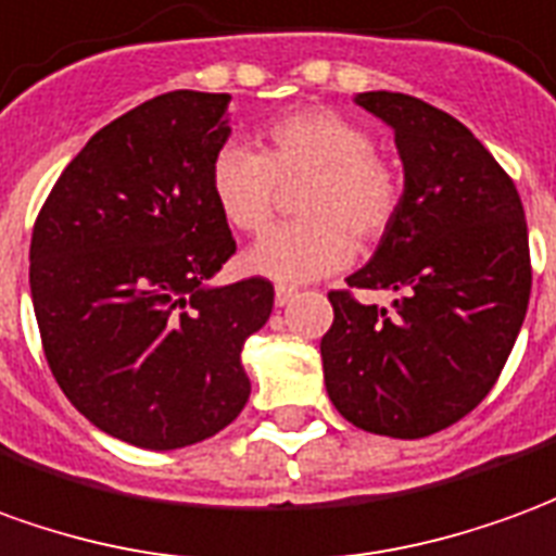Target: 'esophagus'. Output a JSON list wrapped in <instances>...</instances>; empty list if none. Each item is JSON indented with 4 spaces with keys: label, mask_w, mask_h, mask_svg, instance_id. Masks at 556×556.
Instances as JSON below:
<instances>
[{
    "label": "esophagus",
    "mask_w": 556,
    "mask_h": 556,
    "mask_svg": "<svg viewBox=\"0 0 556 556\" xmlns=\"http://www.w3.org/2000/svg\"><path fill=\"white\" fill-rule=\"evenodd\" d=\"M296 296H299L296 287H287V285L275 287V305H281V308H285V305H290V302H293Z\"/></svg>",
    "instance_id": "obj_1"
}]
</instances>
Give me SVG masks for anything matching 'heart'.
<instances>
[{
  "instance_id": "1",
  "label": "heart",
  "mask_w": 556,
  "mask_h": 556,
  "mask_svg": "<svg viewBox=\"0 0 556 556\" xmlns=\"http://www.w3.org/2000/svg\"><path fill=\"white\" fill-rule=\"evenodd\" d=\"M305 179L299 222L281 224L245 254V266L271 281H314L380 242L404 203L397 164L374 149L371 131L332 108H302L271 119L257 149L230 140L208 161V191L224 222L248 236L275 218L281 188Z\"/></svg>"
}]
</instances>
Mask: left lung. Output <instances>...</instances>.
<instances>
[{
	"label": "left lung",
	"mask_w": 556,
	"mask_h": 556,
	"mask_svg": "<svg viewBox=\"0 0 556 556\" xmlns=\"http://www.w3.org/2000/svg\"><path fill=\"white\" fill-rule=\"evenodd\" d=\"M356 104L395 131L404 203L374 257L332 290L323 377L334 410L371 434L419 440L479 407L530 302L518 188L455 116L401 92ZM353 289H392L393 311Z\"/></svg>",
	"instance_id": "1"
}]
</instances>
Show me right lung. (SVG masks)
Instances as JSON below:
<instances>
[{
    "instance_id": "right-lung-1",
    "label": "right lung",
    "mask_w": 556,
    "mask_h": 556,
    "mask_svg": "<svg viewBox=\"0 0 556 556\" xmlns=\"http://www.w3.org/2000/svg\"><path fill=\"white\" fill-rule=\"evenodd\" d=\"M224 92L176 89L104 125L38 212L29 287L50 371L104 434L182 448L251 395L242 348L269 320L266 278L206 281L236 254L208 191Z\"/></svg>"
}]
</instances>
